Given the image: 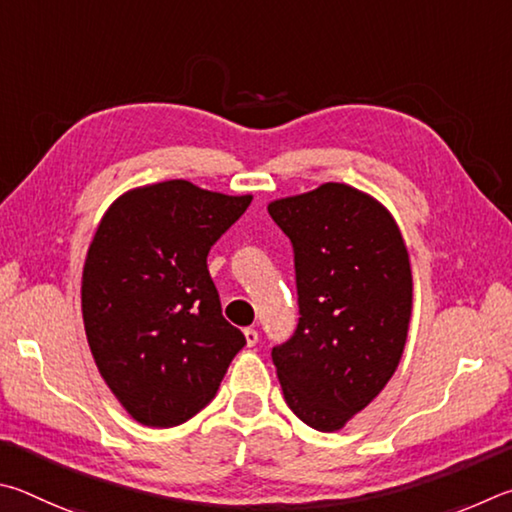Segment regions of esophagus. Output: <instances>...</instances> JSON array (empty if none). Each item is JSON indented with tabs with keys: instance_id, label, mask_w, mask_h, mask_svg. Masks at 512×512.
I'll return each mask as SVG.
<instances>
[{
	"instance_id": "esophagus-1",
	"label": "esophagus",
	"mask_w": 512,
	"mask_h": 512,
	"mask_svg": "<svg viewBox=\"0 0 512 512\" xmlns=\"http://www.w3.org/2000/svg\"><path fill=\"white\" fill-rule=\"evenodd\" d=\"M245 339H247V346H256L258 344V330L256 328H245Z\"/></svg>"
}]
</instances>
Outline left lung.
Returning <instances> with one entry per match:
<instances>
[{
  "label": "left lung",
  "instance_id": "obj_1",
  "mask_svg": "<svg viewBox=\"0 0 512 512\" xmlns=\"http://www.w3.org/2000/svg\"><path fill=\"white\" fill-rule=\"evenodd\" d=\"M292 242L299 321L272 348L283 398L303 423L335 432L384 389L407 342L411 267L396 222L346 184L276 200Z\"/></svg>",
  "mask_w": 512,
  "mask_h": 512
}]
</instances>
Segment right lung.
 I'll use <instances>...</instances> for the list:
<instances>
[{"instance_id":"obj_1","label":"right lung","mask_w":512,"mask_h":512,"mask_svg":"<svg viewBox=\"0 0 512 512\" xmlns=\"http://www.w3.org/2000/svg\"><path fill=\"white\" fill-rule=\"evenodd\" d=\"M249 202L170 179L121 195L98 224L83 270L85 333L141 425L193 418L247 344L222 317L206 256Z\"/></svg>"}]
</instances>
